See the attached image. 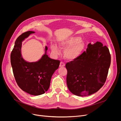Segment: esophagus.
<instances>
[{
  "mask_svg": "<svg viewBox=\"0 0 121 121\" xmlns=\"http://www.w3.org/2000/svg\"><path fill=\"white\" fill-rule=\"evenodd\" d=\"M60 67H63L64 66H65V64L64 63L61 62H60V65H59Z\"/></svg>",
  "mask_w": 121,
  "mask_h": 121,
  "instance_id": "esophagus-1",
  "label": "esophagus"
}]
</instances>
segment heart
Wrapping results in <instances>:
<instances>
[{
	"label": "heart",
	"mask_w": 121,
	"mask_h": 121,
	"mask_svg": "<svg viewBox=\"0 0 121 121\" xmlns=\"http://www.w3.org/2000/svg\"><path fill=\"white\" fill-rule=\"evenodd\" d=\"M59 46L62 49H65L64 55L69 60H74L79 58L84 51L85 44L79 36H73L63 39L58 43ZM52 52L55 56L60 54L58 46L55 43L51 45Z\"/></svg>",
	"instance_id": "b5f03b06"
}]
</instances>
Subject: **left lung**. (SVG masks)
Segmentation results:
<instances>
[{"label": "left lung", "instance_id": "obj_1", "mask_svg": "<svg viewBox=\"0 0 121 121\" xmlns=\"http://www.w3.org/2000/svg\"><path fill=\"white\" fill-rule=\"evenodd\" d=\"M111 55L100 42L90 43L86 52L66 63V84L73 94L86 96L97 92L104 84L111 64Z\"/></svg>", "mask_w": 121, "mask_h": 121}]
</instances>
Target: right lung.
I'll list each match as a JSON object with an SVG mask.
<instances>
[{"instance_id": "1", "label": "right lung", "mask_w": 121, "mask_h": 121, "mask_svg": "<svg viewBox=\"0 0 121 121\" xmlns=\"http://www.w3.org/2000/svg\"><path fill=\"white\" fill-rule=\"evenodd\" d=\"M34 33L33 31H28L16 39L11 53L10 62L19 87L30 95L38 96L44 94L49 89L51 78L58 68L60 61L48 56L46 46L44 54L39 60L29 62L23 58L21 52L22 42Z\"/></svg>"}]
</instances>
